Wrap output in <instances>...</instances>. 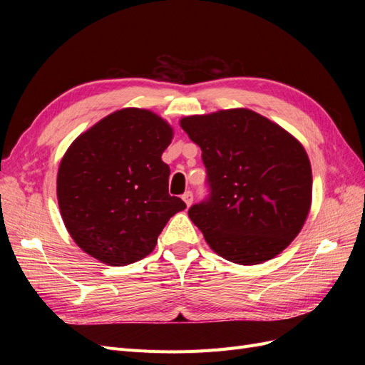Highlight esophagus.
I'll use <instances>...</instances> for the list:
<instances>
[{
  "instance_id": "esophagus-1",
  "label": "esophagus",
  "mask_w": 365,
  "mask_h": 365,
  "mask_svg": "<svg viewBox=\"0 0 365 365\" xmlns=\"http://www.w3.org/2000/svg\"><path fill=\"white\" fill-rule=\"evenodd\" d=\"M182 200L184 202L187 204V207H190L192 202H193V193L190 190H187L184 195H182Z\"/></svg>"
}]
</instances>
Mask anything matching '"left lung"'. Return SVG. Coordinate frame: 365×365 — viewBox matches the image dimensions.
Wrapping results in <instances>:
<instances>
[{"label": "left lung", "mask_w": 365, "mask_h": 365, "mask_svg": "<svg viewBox=\"0 0 365 365\" xmlns=\"http://www.w3.org/2000/svg\"><path fill=\"white\" fill-rule=\"evenodd\" d=\"M202 150L208 196L189 208L219 256L257 264L280 254L311 208L312 170L303 146L250 109L181 120Z\"/></svg>", "instance_id": "1"}]
</instances>
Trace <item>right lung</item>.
<instances>
[{"label": "right lung", "mask_w": 365, "mask_h": 365, "mask_svg": "<svg viewBox=\"0 0 365 365\" xmlns=\"http://www.w3.org/2000/svg\"><path fill=\"white\" fill-rule=\"evenodd\" d=\"M172 128L146 109L109 114L70 146L58 173V201L68 233L85 252L121 267L155 248L168 220L185 208L169 195L161 160Z\"/></svg>", "instance_id": "1"}]
</instances>
